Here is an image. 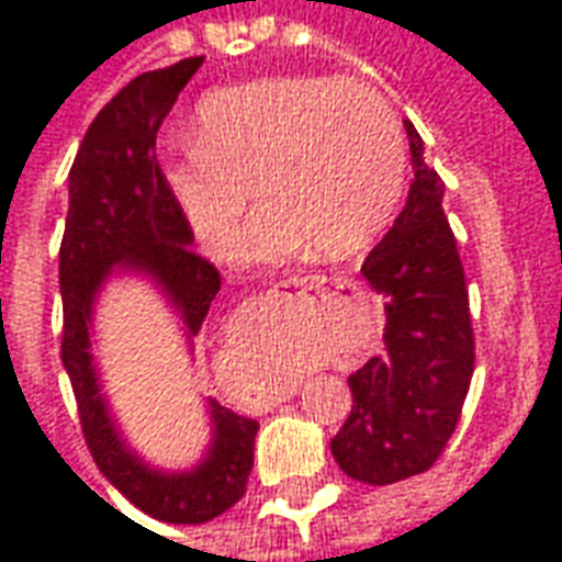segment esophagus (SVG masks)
I'll use <instances>...</instances> for the list:
<instances>
[{"label":"esophagus","mask_w":562,"mask_h":562,"mask_svg":"<svg viewBox=\"0 0 562 562\" xmlns=\"http://www.w3.org/2000/svg\"><path fill=\"white\" fill-rule=\"evenodd\" d=\"M322 285H325V277H301V280L294 277V280H282L280 282V289H285V292H289V289H304V292H318Z\"/></svg>","instance_id":"obj_1"}]
</instances>
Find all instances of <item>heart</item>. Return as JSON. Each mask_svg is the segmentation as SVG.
<instances>
[{
    "instance_id": "b5f03b06",
    "label": "heart",
    "mask_w": 562,
    "mask_h": 562,
    "mask_svg": "<svg viewBox=\"0 0 562 562\" xmlns=\"http://www.w3.org/2000/svg\"><path fill=\"white\" fill-rule=\"evenodd\" d=\"M161 183L213 256L240 234L244 265H282L316 246L352 256L394 216L406 183V140L394 108L358 80L277 75L210 92L192 140L161 161Z\"/></svg>"
}]
</instances>
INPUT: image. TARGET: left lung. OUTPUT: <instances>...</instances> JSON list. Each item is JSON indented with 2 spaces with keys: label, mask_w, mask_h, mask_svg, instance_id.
<instances>
[{
  "label": "left lung",
  "mask_w": 562,
  "mask_h": 562,
  "mask_svg": "<svg viewBox=\"0 0 562 562\" xmlns=\"http://www.w3.org/2000/svg\"><path fill=\"white\" fill-rule=\"evenodd\" d=\"M409 135L415 180L401 216L367 256L364 280L385 301L382 352L349 376L352 413L330 439L346 475L394 484L430 470L458 427L475 361L470 294L442 213L446 183Z\"/></svg>",
  "instance_id": "1"
}]
</instances>
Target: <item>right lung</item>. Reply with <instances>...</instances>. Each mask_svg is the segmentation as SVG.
<instances>
[{"label": "right lung", "instance_id": "1", "mask_svg": "<svg viewBox=\"0 0 562 562\" xmlns=\"http://www.w3.org/2000/svg\"><path fill=\"white\" fill-rule=\"evenodd\" d=\"M204 56L144 71L104 104L68 171V216L59 246L63 367L87 446L104 479L144 515L165 524H204L244 496L258 422L207 401L210 446L192 470L149 467L126 436L99 382L92 313L111 277H144L180 316L189 346L213 297L220 270L192 252V228L161 183L156 132Z\"/></svg>", "mask_w": 562, "mask_h": 562}]
</instances>
